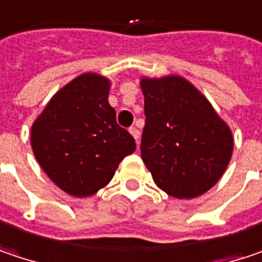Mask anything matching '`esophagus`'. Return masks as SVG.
Returning a JSON list of instances; mask_svg holds the SVG:
<instances>
[{
  "label": "esophagus",
  "mask_w": 262,
  "mask_h": 262,
  "mask_svg": "<svg viewBox=\"0 0 262 262\" xmlns=\"http://www.w3.org/2000/svg\"><path fill=\"white\" fill-rule=\"evenodd\" d=\"M129 132H130V135L135 138V139H136V142H138V141H139V130H138L136 127H130Z\"/></svg>",
  "instance_id": "34e87169"
}]
</instances>
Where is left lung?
I'll return each mask as SVG.
<instances>
[{
	"mask_svg": "<svg viewBox=\"0 0 262 262\" xmlns=\"http://www.w3.org/2000/svg\"><path fill=\"white\" fill-rule=\"evenodd\" d=\"M145 127L141 157L169 195L192 199L212 188L233 152L228 126L185 78H142Z\"/></svg>",
	"mask_w": 262,
	"mask_h": 262,
	"instance_id": "left-lung-1",
	"label": "left lung"
}]
</instances>
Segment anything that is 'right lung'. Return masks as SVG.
<instances>
[{"mask_svg": "<svg viewBox=\"0 0 262 262\" xmlns=\"http://www.w3.org/2000/svg\"><path fill=\"white\" fill-rule=\"evenodd\" d=\"M108 92L105 77L83 74L54 95L32 126L37 162L71 195L99 191L120 162L136 149L133 136L117 124Z\"/></svg>", "mask_w": 262, "mask_h": 262, "instance_id": "add662e5", "label": "right lung"}]
</instances>
